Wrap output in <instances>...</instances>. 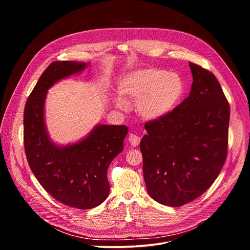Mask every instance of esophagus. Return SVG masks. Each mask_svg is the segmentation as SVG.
<instances>
[{
    "instance_id": "obj_1",
    "label": "esophagus",
    "mask_w": 250,
    "mask_h": 250,
    "mask_svg": "<svg viewBox=\"0 0 250 250\" xmlns=\"http://www.w3.org/2000/svg\"><path fill=\"white\" fill-rule=\"evenodd\" d=\"M128 141H129V144H130L131 146L135 147V146H137L139 145L140 138H139L138 135H136L134 133H130L129 136H128Z\"/></svg>"
}]
</instances>
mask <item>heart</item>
Returning <instances> with one entry per match:
<instances>
[{"label":"heart","mask_w":250,"mask_h":250,"mask_svg":"<svg viewBox=\"0 0 250 250\" xmlns=\"http://www.w3.org/2000/svg\"><path fill=\"white\" fill-rule=\"evenodd\" d=\"M184 93L181 77L158 68L134 70L125 75L119 84L116 104L125 108L126 102H136L138 115L148 121L158 120L177 104Z\"/></svg>","instance_id":"1"}]
</instances>
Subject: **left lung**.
Listing matches in <instances>:
<instances>
[{
  "label": "left lung",
  "instance_id": "1",
  "mask_svg": "<svg viewBox=\"0 0 250 250\" xmlns=\"http://www.w3.org/2000/svg\"><path fill=\"white\" fill-rule=\"evenodd\" d=\"M187 97L164 117L146 122L140 141L144 176L156 202L180 207L205 193L228 155L229 104L210 71L190 62Z\"/></svg>",
  "mask_w": 250,
  "mask_h": 250
}]
</instances>
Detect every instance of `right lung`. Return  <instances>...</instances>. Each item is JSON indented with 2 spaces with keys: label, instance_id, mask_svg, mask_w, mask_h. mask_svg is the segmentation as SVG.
I'll list each match as a JSON object with an SVG mask.
<instances>
[{
  "label": "right lung",
  "instance_id": "1",
  "mask_svg": "<svg viewBox=\"0 0 250 250\" xmlns=\"http://www.w3.org/2000/svg\"><path fill=\"white\" fill-rule=\"evenodd\" d=\"M85 67L83 62L50 63L28 96L23 113V145L30 170L56 201L81 209L95 208L108 197L106 172L122 152L128 130L126 125H102L76 145L58 147L49 140L43 121L46 92Z\"/></svg>",
  "mask_w": 250,
  "mask_h": 250
}]
</instances>
